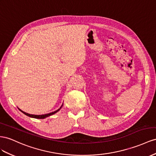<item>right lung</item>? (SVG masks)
<instances>
[{"instance_id":"1","label":"right lung","mask_w":156,"mask_h":156,"mask_svg":"<svg viewBox=\"0 0 156 156\" xmlns=\"http://www.w3.org/2000/svg\"><path fill=\"white\" fill-rule=\"evenodd\" d=\"M62 106H63V104L62 105V106H61L60 108H59L58 109H57L56 111H54V112H53L47 113V114H44V115H33V114H29V113H26V112H23L22 110H21L20 109H19V108H18V109H19L20 110L21 112H22L23 113H24L25 115H27V116H29V117H33V118H35V119H44V118H46V117H49V116H50V115H52L54 114V113H56V112H58L61 109V108L62 107Z\"/></svg>"}]
</instances>
